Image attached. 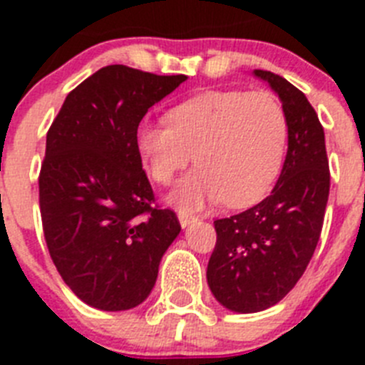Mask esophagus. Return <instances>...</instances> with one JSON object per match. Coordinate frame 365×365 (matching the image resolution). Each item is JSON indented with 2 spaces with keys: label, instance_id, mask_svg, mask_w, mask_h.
Masks as SVG:
<instances>
[{
  "label": "esophagus",
  "instance_id": "esophagus-1",
  "mask_svg": "<svg viewBox=\"0 0 365 365\" xmlns=\"http://www.w3.org/2000/svg\"><path fill=\"white\" fill-rule=\"evenodd\" d=\"M179 221H180V227L186 228L188 225H192V222L197 221V217H195L193 214H188V212H185V210H179Z\"/></svg>",
  "mask_w": 365,
  "mask_h": 365
}]
</instances>
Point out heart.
<instances>
[{
  "label": "heart",
  "instance_id": "b5f03b06",
  "mask_svg": "<svg viewBox=\"0 0 365 365\" xmlns=\"http://www.w3.org/2000/svg\"><path fill=\"white\" fill-rule=\"evenodd\" d=\"M168 122H144L135 148L148 175L170 185L193 160L199 164L172 192L180 208L222 201L245 208L272 188L285 157L289 122L278 96L269 91L221 89L182 100Z\"/></svg>",
  "mask_w": 365,
  "mask_h": 365
}]
</instances>
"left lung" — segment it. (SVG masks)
I'll use <instances>...</instances> for the list:
<instances>
[{"label": "left lung", "instance_id": "1", "mask_svg": "<svg viewBox=\"0 0 365 365\" xmlns=\"http://www.w3.org/2000/svg\"><path fill=\"white\" fill-rule=\"evenodd\" d=\"M254 74L282 98L289 150L269 197L214 221L206 279L215 299L235 312L265 311L292 291L320 241L331 186L324 128L307 96L279 74Z\"/></svg>", "mask_w": 365, "mask_h": 365}]
</instances>
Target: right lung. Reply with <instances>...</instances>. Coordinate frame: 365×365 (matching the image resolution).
Wrapping results in <instances>:
<instances>
[{"label":"right lung","instance_id":"right-lung-1","mask_svg":"<svg viewBox=\"0 0 365 365\" xmlns=\"http://www.w3.org/2000/svg\"><path fill=\"white\" fill-rule=\"evenodd\" d=\"M185 80L102 67L67 95L47 131L38 179L45 243L67 287L100 311L143 303L180 232L175 212L155 205L135 133Z\"/></svg>","mask_w":365,"mask_h":365}]
</instances>
